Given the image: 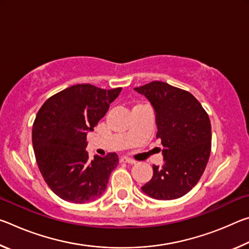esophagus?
Listing matches in <instances>:
<instances>
[{
    "label": "esophagus",
    "instance_id": "obj_1",
    "mask_svg": "<svg viewBox=\"0 0 249 249\" xmlns=\"http://www.w3.org/2000/svg\"><path fill=\"white\" fill-rule=\"evenodd\" d=\"M121 161H122V162L129 163V165H134V163H136V161H135L134 159L128 158V157H122V158H121Z\"/></svg>",
    "mask_w": 249,
    "mask_h": 249
}]
</instances>
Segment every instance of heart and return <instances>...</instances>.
<instances>
[{"mask_svg":"<svg viewBox=\"0 0 249 249\" xmlns=\"http://www.w3.org/2000/svg\"><path fill=\"white\" fill-rule=\"evenodd\" d=\"M136 107H138V105H136Z\"/></svg>","mask_w":249,"mask_h":249,"instance_id":"1","label":"heart"}]
</instances>
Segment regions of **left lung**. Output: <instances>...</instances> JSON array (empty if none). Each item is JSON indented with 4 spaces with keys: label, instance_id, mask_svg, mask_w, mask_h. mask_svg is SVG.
Returning a JSON list of instances; mask_svg holds the SVG:
<instances>
[{
    "label": "left lung",
    "instance_id": "8db88e82",
    "mask_svg": "<svg viewBox=\"0 0 249 249\" xmlns=\"http://www.w3.org/2000/svg\"><path fill=\"white\" fill-rule=\"evenodd\" d=\"M154 107L156 137L161 140L165 163L142 191L156 200L183 196L200 180L211 153V122L199 101L188 91L161 81L135 88ZM159 151L161 150L158 148Z\"/></svg>",
    "mask_w": 249,
    "mask_h": 249
}]
</instances>
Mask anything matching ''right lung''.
<instances>
[{"mask_svg":"<svg viewBox=\"0 0 249 249\" xmlns=\"http://www.w3.org/2000/svg\"><path fill=\"white\" fill-rule=\"evenodd\" d=\"M121 91L77 84L49 98L37 113L32 132L37 165L48 187L62 200L86 203L107 189L119 157L109 153L89 159L87 134Z\"/></svg>","mask_w":249,"mask_h":249,"instance_id":"right-lung-1","label":"right lung"}]
</instances>
